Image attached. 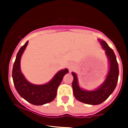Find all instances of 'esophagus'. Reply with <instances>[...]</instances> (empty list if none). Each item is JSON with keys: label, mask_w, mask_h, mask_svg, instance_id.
Instances as JSON below:
<instances>
[{"label": "esophagus", "mask_w": 128, "mask_h": 128, "mask_svg": "<svg viewBox=\"0 0 128 128\" xmlns=\"http://www.w3.org/2000/svg\"><path fill=\"white\" fill-rule=\"evenodd\" d=\"M68 68L70 70V72L72 71V70H74V68H75V64H74V62H69L68 64Z\"/></svg>", "instance_id": "1"}]
</instances>
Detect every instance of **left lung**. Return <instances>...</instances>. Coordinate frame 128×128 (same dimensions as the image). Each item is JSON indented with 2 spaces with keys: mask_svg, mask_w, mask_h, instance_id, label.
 Instances as JSON below:
<instances>
[{
  "mask_svg": "<svg viewBox=\"0 0 128 128\" xmlns=\"http://www.w3.org/2000/svg\"><path fill=\"white\" fill-rule=\"evenodd\" d=\"M108 60L109 68L105 80L99 87L94 90H87L82 88L78 84V76L75 72H72L74 77L72 88L74 97L78 101L90 105H98L106 100L115 90L119 76V68L116 57L113 50L105 41L98 39Z\"/></svg>",
  "mask_w": 128,
  "mask_h": 128,
  "instance_id": "8db88e82",
  "label": "left lung"
}]
</instances>
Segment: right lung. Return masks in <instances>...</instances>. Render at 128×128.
Wrapping results in <instances>:
<instances>
[{"label":"right lung","mask_w":128,"mask_h":128,"mask_svg":"<svg viewBox=\"0 0 128 128\" xmlns=\"http://www.w3.org/2000/svg\"><path fill=\"white\" fill-rule=\"evenodd\" d=\"M28 43V41L21 47L16 54L12 68L13 82L19 95L25 100L33 105H44L54 100L56 98L57 89L64 75L68 73V70L65 68L58 71L49 82L44 84L38 85L29 82L25 78L20 69L21 57Z\"/></svg>","instance_id":"1"}]
</instances>
